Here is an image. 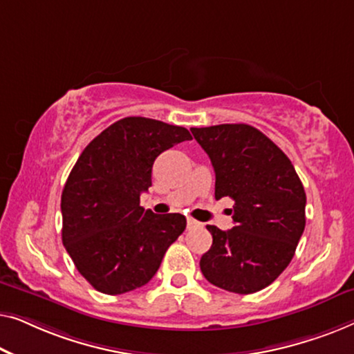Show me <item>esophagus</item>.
<instances>
[{
	"instance_id": "34e87169",
	"label": "esophagus",
	"mask_w": 354,
	"mask_h": 354,
	"mask_svg": "<svg viewBox=\"0 0 354 354\" xmlns=\"http://www.w3.org/2000/svg\"><path fill=\"white\" fill-rule=\"evenodd\" d=\"M198 226H202L201 223L192 220V218H187V229H194V227H198Z\"/></svg>"
}]
</instances>
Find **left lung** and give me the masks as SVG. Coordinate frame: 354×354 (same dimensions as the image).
<instances>
[{
    "mask_svg": "<svg viewBox=\"0 0 354 354\" xmlns=\"http://www.w3.org/2000/svg\"><path fill=\"white\" fill-rule=\"evenodd\" d=\"M215 170V197L234 201V227L208 225L201 271L227 292L255 293L276 281L305 231L306 194L288 157L245 123L191 128Z\"/></svg>",
    "mask_w": 354,
    "mask_h": 354,
    "instance_id": "left-lung-1",
    "label": "left lung"
}]
</instances>
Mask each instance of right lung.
<instances>
[{
  "label": "right lung",
  "instance_id": "obj_1",
  "mask_svg": "<svg viewBox=\"0 0 354 354\" xmlns=\"http://www.w3.org/2000/svg\"><path fill=\"white\" fill-rule=\"evenodd\" d=\"M186 128L144 117L122 118L84 147L61 197L62 242L96 290L120 295L146 286L186 229L179 213L139 205L163 151L189 141Z\"/></svg>",
  "mask_w": 354,
  "mask_h": 354
}]
</instances>
